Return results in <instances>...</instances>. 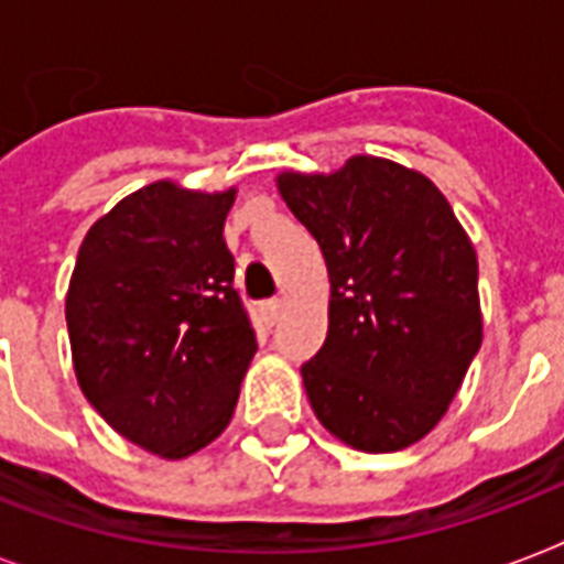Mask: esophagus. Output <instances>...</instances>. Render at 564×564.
Wrapping results in <instances>:
<instances>
[{
  "mask_svg": "<svg viewBox=\"0 0 564 564\" xmlns=\"http://www.w3.org/2000/svg\"><path fill=\"white\" fill-rule=\"evenodd\" d=\"M260 313H263L265 325H274V322H278V318H281V313H283V299L263 301V307H260Z\"/></svg>",
  "mask_w": 564,
  "mask_h": 564,
  "instance_id": "esophagus-1",
  "label": "esophagus"
}]
</instances>
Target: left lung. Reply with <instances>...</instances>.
<instances>
[{"label":"left lung","instance_id":"left-lung-1","mask_svg":"<svg viewBox=\"0 0 564 564\" xmlns=\"http://www.w3.org/2000/svg\"><path fill=\"white\" fill-rule=\"evenodd\" d=\"M278 193L330 278L327 339L301 366L339 442L392 454L436 427L482 343L477 254L427 175L354 154L336 172H281Z\"/></svg>","mask_w":564,"mask_h":564}]
</instances>
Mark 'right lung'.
<instances>
[{
    "label": "right lung",
    "instance_id": "right-lung-1",
    "mask_svg": "<svg viewBox=\"0 0 564 564\" xmlns=\"http://www.w3.org/2000/svg\"><path fill=\"white\" fill-rule=\"evenodd\" d=\"M237 189L154 181L87 230L66 292L84 398L119 436L184 459L228 427L257 351L225 219Z\"/></svg>",
    "mask_w": 564,
    "mask_h": 564
}]
</instances>
